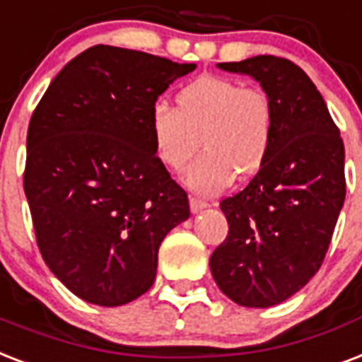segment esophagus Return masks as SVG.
<instances>
[{
    "instance_id": "esophagus-1",
    "label": "esophagus",
    "mask_w": 362,
    "mask_h": 362,
    "mask_svg": "<svg viewBox=\"0 0 362 362\" xmlns=\"http://www.w3.org/2000/svg\"><path fill=\"white\" fill-rule=\"evenodd\" d=\"M190 211L192 213H200L202 209H206L209 204L206 200H202V198H196V196H190Z\"/></svg>"
}]
</instances>
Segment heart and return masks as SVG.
I'll list each match as a JSON object with an SVG mask.
<instances>
[{
	"mask_svg": "<svg viewBox=\"0 0 362 362\" xmlns=\"http://www.w3.org/2000/svg\"><path fill=\"white\" fill-rule=\"evenodd\" d=\"M151 137L156 156L181 172L200 143L202 153L185 181L198 192H221L236 172L249 177L268 160L274 143V102L259 86L219 75H202L181 88L177 107L156 103L151 109Z\"/></svg>",
	"mask_w": 362,
	"mask_h": 362,
	"instance_id": "1",
	"label": "heart"
}]
</instances>
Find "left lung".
<instances>
[{
	"instance_id": "1",
	"label": "left lung",
	"mask_w": 362,
	"mask_h": 362,
	"mask_svg": "<svg viewBox=\"0 0 362 362\" xmlns=\"http://www.w3.org/2000/svg\"><path fill=\"white\" fill-rule=\"evenodd\" d=\"M260 83L274 102V143L251 183L221 202L228 236L209 259L230 300L270 308L298 293L323 264L346 200L344 141L323 96L277 56L223 62Z\"/></svg>"
}]
</instances>
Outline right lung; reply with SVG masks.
Returning a JSON list of instances; mask_svg holds the SVG:
<instances>
[{
    "label": "right lung",
    "instance_id": "obj_1",
    "mask_svg": "<svg viewBox=\"0 0 362 362\" xmlns=\"http://www.w3.org/2000/svg\"><path fill=\"white\" fill-rule=\"evenodd\" d=\"M196 64L96 45L49 85L28 128L24 170L39 251L74 295L122 306L147 293L158 247L189 198L156 156L151 109Z\"/></svg>",
    "mask_w": 362,
    "mask_h": 362
}]
</instances>
